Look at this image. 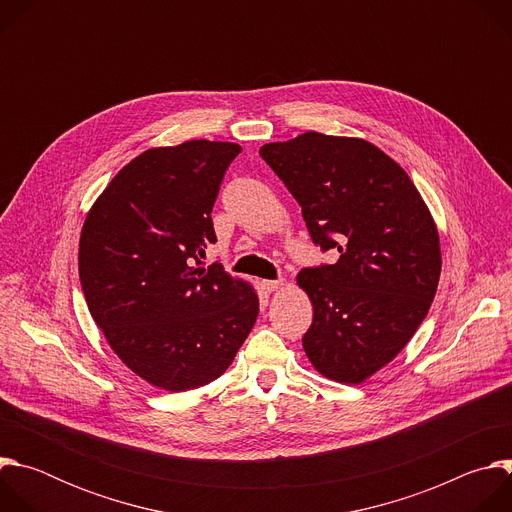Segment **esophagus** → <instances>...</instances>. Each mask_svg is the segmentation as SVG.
<instances>
[{
	"instance_id": "34e87169",
	"label": "esophagus",
	"mask_w": 512,
	"mask_h": 512,
	"mask_svg": "<svg viewBox=\"0 0 512 512\" xmlns=\"http://www.w3.org/2000/svg\"><path fill=\"white\" fill-rule=\"evenodd\" d=\"M261 285H263L265 291H275V289H279L283 285V281L281 279H263Z\"/></svg>"
}]
</instances>
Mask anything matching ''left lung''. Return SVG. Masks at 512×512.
<instances>
[{
    "label": "left lung",
    "instance_id": "1",
    "mask_svg": "<svg viewBox=\"0 0 512 512\" xmlns=\"http://www.w3.org/2000/svg\"><path fill=\"white\" fill-rule=\"evenodd\" d=\"M336 263L304 267L314 306L302 344L324 377L362 383L411 340L442 271L440 237L405 170L373 143L308 131L259 150Z\"/></svg>",
    "mask_w": 512,
    "mask_h": 512
}]
</instances>
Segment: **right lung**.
Here are the masks:
<instances>
[{
  "instance_id": "obj_1",
  "label": "right lung",
  "mask_w": 512,
  "mask_h": 512,
  "mask_svg": "<svg viewBox=\"0 0 512 512\" xmlns=\"http://www.w3.org/2000/svg\"><path fill=\"white\" fill-rule=\"evenodd\" d=\"M241 148L194 139L131 160L87 214L79 275L89 312L127 367L182 393L221 377L249 336L259 298L221 263L212 206Z\"/></svg>"
}]
</instances>
